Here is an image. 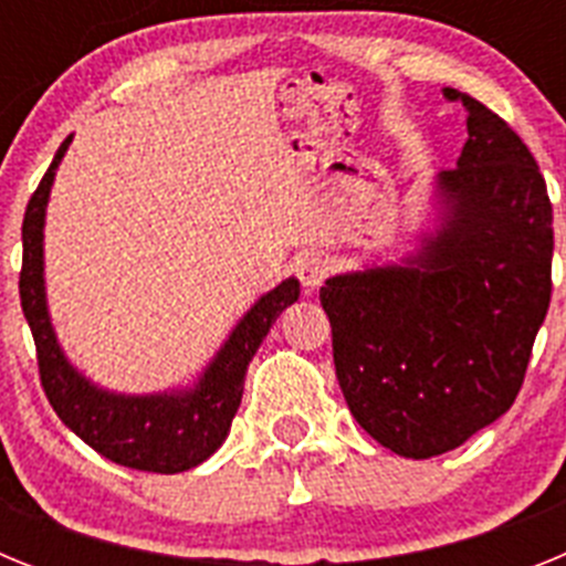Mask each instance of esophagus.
Instances as JSON below:
<instances>
[{
  "mask_svg": "<svg viewBox=\"0 0 566 566\" xmlns=\"http://www.w3.org/2000/svg\"><path fill=\"white\" fill-rule=\"evenodd\" d=\"M294 272H297L300 283H303L308 292H314V289L326 280L328 263L323 258H317V254H300V258L294 260Z\"/></svg>",
  "mask_w": 566,
  "mask_h": 566,
  "instance_id": "obj_1",
  "label": "esophagus"
}]
</instances>
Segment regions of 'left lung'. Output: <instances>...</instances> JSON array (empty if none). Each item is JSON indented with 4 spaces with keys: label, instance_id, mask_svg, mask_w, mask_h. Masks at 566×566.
Wrapping results in <instances>:
<instances>
[{
    "label": "left lung",
    "instance_id": "1",
    "mask_svg": "<svg viewBox=\"0 0 566 566\" xmlns=\"http://www.w3.org/2000/svg\"><path fill=\"white\" fill-rule=\"evenodd\" d=\"M468 113L457 169L433 175L413 249L319 289L348 411L405 459H431L510 411L549 308L553 207L536 158L493 109Z\"/></svg>",
    "mask_w": 566,
    "mask_h": 566
}]
</instances>
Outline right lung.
Here are the masks:
<instances>
[{
  "label": "right lung",
  "instance_id": "obj_1",
  "mask_svg": "<svg viewBox=\"0 0 566 566\" xmlns=\"http://www.w3.org/2000/svg\"><path fill=\"white\" fill-rule=\"evenodd\" d=\"M73 135L64 138L56 158L33 192L22 223V312L36 339L39 374L53 411L70 431L124 468L147 473H184L207 462L227 439L243 397V379L274 319L300 297L297 277L280 280L260 294L234 323L221 348L187 385L167 391L122 394L93 382L64 354L53 328L44 286V218L56 169Z\"/></svg>",
  "mask_w": 566,
  "mask_h": 566
}]
</instances>
